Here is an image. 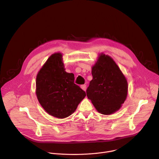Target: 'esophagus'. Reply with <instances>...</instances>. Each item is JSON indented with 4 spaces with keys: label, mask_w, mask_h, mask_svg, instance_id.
<instances>
[{
    "label": "esophagus",
    "mask_w": 159,
    "mask_h": 159,
    "mask_svg": "<svg viewBox=\"0 0 159 159\" xmlns=\"http://www.w3.org/2000/svg\"><path fill=\"white\" fill-rule=\"evenodd\" d=\"M80 87H81V89H82V90H84V91H85V90H86V88H87V86H86L85 84H84V85H80Z\"/></svg>",
    "instance_id": "obj_1"
}]
</instances>
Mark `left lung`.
Listing matches in <instances>:
<instances>
[{
	"label": "left lung",
	"instance_id": "1",
	"mask_svg": "<svg viewBox=\"0 0 159 159\" xmlns=\"http://www.w3.org/2000/svg\"><path fill=\"white\" fill-rule=\"evenodd\" d=\"M93 80L87 89V98L101 114L110 115L124 103L128 92V83L118 66L104 54L92 69Z\"/></svg>",
	"mask_w": 159,
	"mask_h": 159
}]
</instances>
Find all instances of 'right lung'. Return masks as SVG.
<instances>
[{
  "mask_svg": "<svg viewBox=\"0 0 159 159\" xmlns=\"http://www.w3.org/2000/svg\"><path fill=\"white\" fill-rule=\"evenodd\" d=\"M74 75L65 71L62 55L53 54L36 77V96L41 106L57 118L70 116L86 94L74 83Z\"/></svg>",
  "mask_w": 159,
  "mask_h": 159,
  "instance_id": "right-lung-1",
  "label": "right lung"
}]
</instances>
